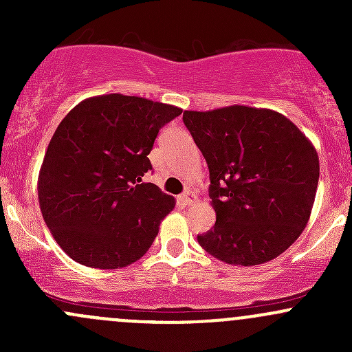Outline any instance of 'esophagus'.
<instances>
[{"instance_id":"1","label":"esophagus","mask_w":352,"mask_h":352,"mask_svg":"<svg viewBox=\"0 0 352 352\" xmlns=\"http://www.w3.org/2000/svg\"><path fill=\"white\" fill-rule=\"evenodd\" d=\"M179 199H180V202H182L184 206H192L194 204V197L190 196V192H184Z\"/></svg>"}]
</instances>
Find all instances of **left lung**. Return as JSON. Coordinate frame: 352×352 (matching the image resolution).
<instances>
[{
	"instance_id": "left-lung-1",
	"label": "left lung",
	"mask_w": 352,
	"mask_h": 352,
	"mask_svg": "<svg viewBox=\"0 0 352 352\" xmlns=\"http://www.w3.org/2000/svg\"><path fill=\"white\" fill-rule=\"evenodd\" d=\"M184 124L208 163L216 212L199 245L245 267L281 255L314 208L320 165L310 140L283 113L247 105L186 110Z\"/></svg>"
}]
</instances>
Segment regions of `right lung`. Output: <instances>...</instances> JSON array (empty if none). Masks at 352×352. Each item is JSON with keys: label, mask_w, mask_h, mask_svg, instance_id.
<instances>
[{"label": "right lung", "mask_w": 352, "mask_h": 352, "mask_svg": "<svg viewBox=\"0 0 352 352\" xmlns=\"http://www.w3.org/2000/svg\"><path fill=\"white\" fill-rule=\"evenodd\" d=\"M175 105L120 94L85 98L56 129L41 172L38 204L59 247L78 264L119 269L140 261L175 199L141 182Z\"/></svg>", "instance_id": "add662e5"}]
</instances>
